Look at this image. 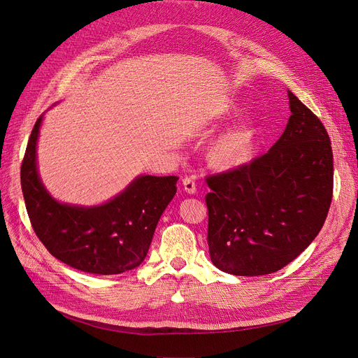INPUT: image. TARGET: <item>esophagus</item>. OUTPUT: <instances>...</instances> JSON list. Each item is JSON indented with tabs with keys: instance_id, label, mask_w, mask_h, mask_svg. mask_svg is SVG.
<instances>
[{
	"instance_id": "34e87169",
	"label": "esophagus",
	"mask_w": 358,
	"mask_h": 358,
	"mask_svg": "<svg viewBox=\"0 0 358 358\" xmlns=\"http://www.w3.org/2000/svg\"><path fill=\"white\" fill-rule=\"evenodd\" d=\"M182 185H184V190L190 194H194L197 190V184L196 180L193 177H185L182 178Z\"/></svg>"
}]
</instances>
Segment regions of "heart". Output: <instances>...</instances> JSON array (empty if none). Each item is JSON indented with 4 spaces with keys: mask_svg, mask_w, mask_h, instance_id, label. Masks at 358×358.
<instances>
[{
    "mask_svg": "<svg viewBox=\"0 0 358 358\" xmlns=\"http://www.w3.org/2000/svg\"><path fill=\"white\" fill-rule=\"evenodd\" d=\"M254 149V129L242 122L223 134L212 148V159L220 168H238L245 164Z\"/></svg>",
    "mask_w": 358,
    "mask_h": 358,
    "instance_id": "obj_1",
    "label": "heart"
}]
</instances>
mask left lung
<instances>
[{"mask_svg":"<svg viewBox=\"0 0 358 358\" xmlns=\"http://www.w3.org/2000/svg\"><path fill=\"white\" fill-rule=\"evenodd\" d=\"M292 116L264 155L206 176L208 243L213 264L235 275L275 273L322 229L332 201L328 131L292 91Z\"/></svg>","mask_w":358,"mask_h":358,"instance_id":"obj_1","label":"left lung"}]
</instances>
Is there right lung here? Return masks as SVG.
Instances as JSON below:
<instances>
[{"label":"right lung","instance_id":"add662e5","mask_svg":"<svg viewBox=\"0 0 358 358\" xmlns=\"http://www.w3.org/2000/svg\"><path fill=\"white\" fill-rule=\"evenodd\" d=\"M36 120L22 162V190L34 234L66 266L91 274H120L145 259L158 220L177 192L176 176H142L99 208L53 200L37 176Z\"/></svg>","mask_w":358,"mask_h":358}]
</instances>
